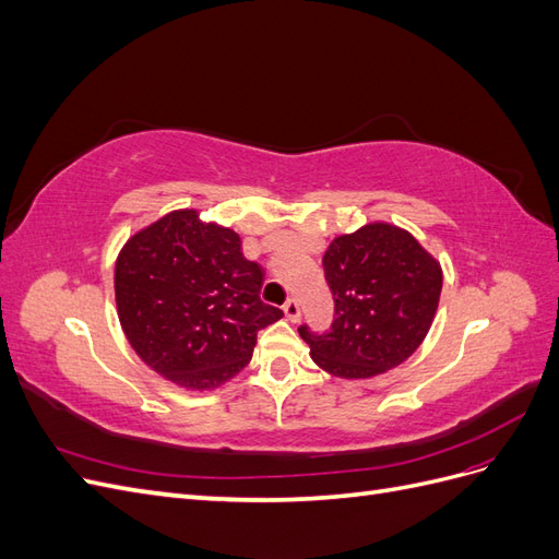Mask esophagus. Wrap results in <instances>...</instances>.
Instances as JSON below:
<instances>
[{
    "instance_id": "1",
    "label": "esophagus",
    "mask_w": 559,
    "mask_h": 559,
    "mask_svg": "<svg viewBox=\"0 0 559 559\" xmlns=\"http://www.w3.org/2000/svg\"><path fill=\"white\" fill-rule=\"evenodd\" d=\"M284 314L289 317L292 321H298V319H300V306H298L296 298H289V300L284 302Z\"/></svg>"
}]
</instances>
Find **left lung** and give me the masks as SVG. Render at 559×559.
Returning a JSON list of instances; mask_svg holds the SVG:
<instances>
[{
	"instance_id": "left-lung-1",
	"label": "left lung",
	"mask_w": 559,
	"mask_h": 559,
	"mask_svg": "<svg viewBox=\"0 0 559 559\" xmlns=\"http://www.w3.org/2000/svg\"><path fill=\"white\" fill-rule=\"evenodd\" d=\"M335 302L331 331L298 333L312 361L345 380L376 378L425 341L443 289V270L408 230L368 224L335 238L324 253Z\"/></svg>"
}]
</instances>
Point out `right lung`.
Returning <instances> with one entry per match:
<instances>
[{"mask_svg":"<svg viewBox=\"0 0 559 559\" xmlns=\"http://www.w3.org/2000/svg\"><path fill=\"white\" fill-rule=\"evenodd\" d=\"M263 275L245 259L238 233L177 210L118 253V319L158 376L193 392L216 389L249 364L257 333L282 319L259 296Z\"/></svg>","mask_w":559,"mask_h":559,"instance_id":"right-lung-1","label":"right lung"}]
</instances>
